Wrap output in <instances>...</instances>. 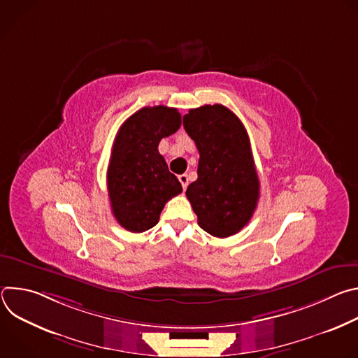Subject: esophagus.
<instances>
[{"label": "esophagus", "mask_w": 358, "mask_h": 358, "mask_svg": "<svg viewBox=\"0 0 358 358\" xmlns=\"http://www.w3.org/2000/svg\"><path fill=\"white\" fill-rule=\"evenodd\" d=\"M178 180H180V182H181L182 188L185 189L187 185H188V176H187V174H180V176H178Z\"/></svg>", "instance_id": "1"}]
</instances>
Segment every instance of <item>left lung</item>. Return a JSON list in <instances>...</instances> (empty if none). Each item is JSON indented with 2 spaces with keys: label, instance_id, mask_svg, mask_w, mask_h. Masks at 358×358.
<instances>
[{
  "label": "left lung",
  "instance_id": "1",
  "mask_svg": "<svg viewBox=\"0 0 358 358\" xmlns=\"http://www.w3.org/2000/svg\"><path fill=\"white\" fill-rule=\"evenodd\" d=\"M199 151L198 178L187 188L198 225L217 238L239 232L259 199V178L245 126L228 108L206 105L182 119Z\"/></svg>",
  "mask_w": 358,
  "mask_h": 358
}]
</instances>
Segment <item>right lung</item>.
<instances>
[{"label":"right lung","mask_w":358,"mask_h":358,"mask_svg":"<svg viewBox=\"0 0 358 358\" xmlns=\"http://www.w3.org/2000/svg\"><path fill=\"white\" fill-rule=\"evenodd\" d=\"M181 126L174 108H143L119 129L108 167V191L116 221L130 232L155 227L166 202L182 191L159 152L162 138Z\"/></svg>","instance_id":"1"}]
</instances>
